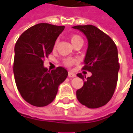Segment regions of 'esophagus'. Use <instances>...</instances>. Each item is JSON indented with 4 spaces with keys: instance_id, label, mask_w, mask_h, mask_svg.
I'll use <instances>...</instances> for the list:
<instances>
[{
    "instance_id": "obj_1",
    "label": "esophagus",
    "mask_w": 133,
    "mask_h": 133,
    "mask_svg": "<svg viewBox=\"0 0 133 133\" xmlns=\"http://www.w3.org/2000/svg\"><path fill=\"white\" fill-rule=\"evenodd\" d=\"M68 76H69V78H74L76 76V75L73 73V72H69V73H68Z\"/></svg>"
}]
</instances>
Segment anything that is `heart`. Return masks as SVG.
I'll return each instance as SVG.
<instances>
[{
    "label": "heart",
    "mask_w": 133,
    "mask_h": 133,
    "mask_svg": "<svg viewBox=\"0 0 133 133\" xmlns=\"http://www.w3.org/2000/svg\"><path fill=\"white\" fill-rule=\"evenodd\" d=\"M70 39H71V42H72V44H75V43L77 42V41H83L82 38L80 37L79 35H71ZM56 46H57V43H55V45H54V49L56 48ZM63 63H64V64L65 66H72V64H75V63H76V61H75V59L72 58H66L64 59Z\"/></svg>",
    "instance_id": "b5f03b06"
}]
</instances>
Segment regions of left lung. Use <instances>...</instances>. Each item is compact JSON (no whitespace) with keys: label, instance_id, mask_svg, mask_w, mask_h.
Segmentation results:
<instances>
[{"label":"left lung","instance_id":"8db88e82","mask_svg":"<svg viewBox=\"0 0 133 133\" xmlns=\"http://www.w3.org/2000/svg\"><path fill=\"white\" fill-rule=\"evenodd\" d=\"M84 34L88 41L83 69L92 73L86 78L81 73L78 76L84 85L76 91L80 103L88 108H98L107 104L115 92L120 68L118 49L109 35L92 25L75 26Z\"/></svg>","mask_w":133,"mask_h":133}]
</instances>
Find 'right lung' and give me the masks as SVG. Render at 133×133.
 I'll return each mask as SVG.
<instances>
[{
    "label": "right lung",
    "instance_id": "right-lung-1",
    "mask_svg": "<svg viewBox=\"0 0 133 133\" xmlns=\"http://www.w3.org/2000/svg\"><path fill=\"white\" fill-rule=\"evenodd\" d=\"M64 26L41 23L29 28L15 46L13 72L18 91L23 99L35 107H45L55 99L59 85L68 75L67 70L58 66L49 71L44 60L52 52Z\"/></svg>",
    "mask_w": 133,
    "mask_h": 133
}]
</instances>
